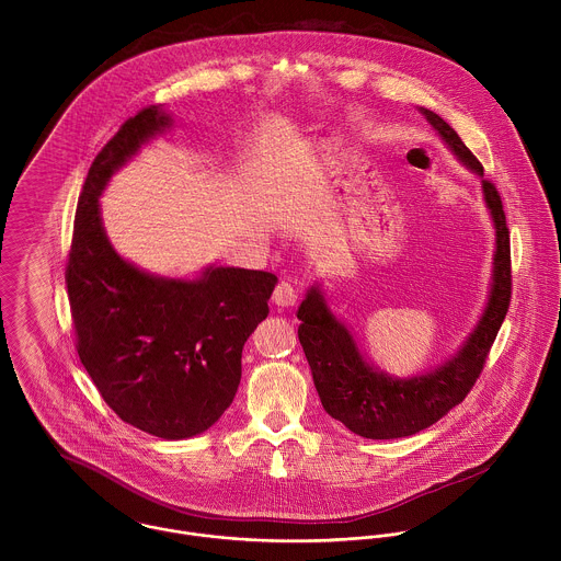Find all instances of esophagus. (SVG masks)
<instances>
[{
  "label": "esophagus",
  "mask_w": 561,
  "mask_h": 561,
  "mask_svg": "<svg viewBox=\"0 0 561 561\" xmlns=\"http://www.w3.org/2000/svg\"><path fill=\"white\" fill-rule=\"evenodd\" d=\"M272 302L280 309H289L298 302V291L294 289L291 283H278L274 294H272Z\"/></svg>",
  "instance_id": "obj_1"
}]
</instances>
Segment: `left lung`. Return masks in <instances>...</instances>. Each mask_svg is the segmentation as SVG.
Returning <instances> with one entry per match:
<instances>
[{
    "label": "left lung",
    "instance_id": "8db88e82",
    "mask_svg": "<svg viewBox=\"0 0 561 561\" xmlns=\"http://www.w3.org/2000/svg\"><path fill=\"white\" fill-rule=\"evenodd\" d=\"M419 112L458 161L481 179V196L494 227L492 276L480 320L458 350L440 365L403 378L380 369L367 358L352 328L332 311L320 280L307 289L298 307V320L302 321L298 339L321 405L350 432L371 440L412 436L434 425L469 396L505 320L512 294L510 233L496 187L483 181L478 158L438 114L425 107H419Z\"/></svg>",
    "mask_w": 561,
    "mask_h": 561
}]
</instances>
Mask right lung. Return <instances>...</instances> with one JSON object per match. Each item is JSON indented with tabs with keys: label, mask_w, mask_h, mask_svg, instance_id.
<instances>
[{
	"label": "right lung",
	"mask_w": 561,
	"mask_h": 561,
	"mask_svg": "<svg viewBox=\"0 0 561 561\" xmlns=\"http://www.w3.org/2000/svg\"><path fill=\"white\" fill-rule=\"evenodd\" d=\"M172 125L165 107H147L92 161L67 287L81 365L101 398L129 425L181 440L209 430L233 403L243 343L267 318L278 278L233 265L161 276L114 248L99 198L110 179Z\"/></svg>",
	"instance_id": "1"
}]
</instances>
